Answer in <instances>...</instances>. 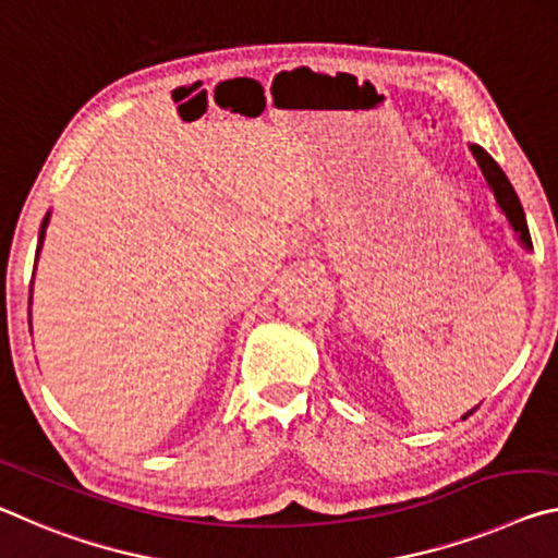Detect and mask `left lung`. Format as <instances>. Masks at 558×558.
Instances as JSON below:
<instances>
[{
  "label": "left lung",
  "mask_w": 558,
  "mask_h": 558,
  "mask_svg": "<svg viewBox=\"0 0 558 558\" xmlns=\"http://www.w3.org/2000/svg\"><path fill=\"white\" fill-rule=\"evenodd\" d=\"M470 150L474 155V160H477V166L482 170V175H485L489 190H492V193H495V199H497L499 209L509 219L511 230L517 232L519 242H522L524 250H532V236H529L524 209H522V203H519L514 187H511V182L507 180L505 172H501V168L497 166L495 158H492V155L485 148H480V145H470ZM474 410H477V408H472L470 413H464L462 420L468 417V415H472Z\"/></svg>",
  "instance_id": "left-lung-1"
}]
</instances>
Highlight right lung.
Here are the masks:
<instances>
[{
	"label": "right lung",
	"mask_w": 558,
	"mask_h": 558,
	"mask_svg": "<svg viewBox=\"0 0 558 558\" xmlns=\"http://www.w3.org/2000/svg\"><path fill=\"white\" fill-rule=\"evenodd\" d=\"M49 217H51V213H47V217H44V222H41V230H39V244H36V259H39V252H41V244H44V234H47ZM34 269H36V267H34ZM32 281H34V279H32ZM29 304H32V296H29Z\"/></svg>",
	"instance_id": "obj_1"
}]
</instances>
